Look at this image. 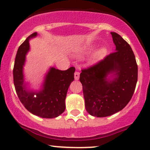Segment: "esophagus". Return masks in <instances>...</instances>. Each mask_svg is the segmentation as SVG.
Segmentation results:
<instances>
[{
	"instance_id": "34e87169",
	"label": "esophagus",
	"mask_w": 150,
	"mask_h": 150,
	"mask_svg": "<svg viewBox=\"0 0 150 150\" xmlns=\"http://www.w3.org/2000/svg\"><path fill=\"white\" fill-rule=\"evenodd\" d=\"M74 75H75V80H79V78H80V73L77 71H75V74H74Z\"/></svg>"
}]
</instances>
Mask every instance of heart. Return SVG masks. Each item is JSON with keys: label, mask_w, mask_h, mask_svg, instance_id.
I'll return each mask as SVG.
<instances>
[{"label": "heart", "mask_w": 150, "mask_h": 150, "mask_svg": "<svg viewBox=\"0 0 150 150\" xmlns=\"http://www.w3.org/2000/svg\"><path fill=\"white\" fill-rule=\"evenodd\" d=\"M93 50V47H85L82 48L77 53V56H81V55L87 54V53H90ZM106 53H107V50L106 48H101L98 51L93 55L92 58L90 59L91 63H95V62L100 61V60L104 58L106 56Z\"/></svg>", "instance_id": "heart-1"}]
</instances>
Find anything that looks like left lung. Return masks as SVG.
Listing matches in <instances>:
<instances>
[{
    "label": "left lung",
    "instance_id": "obj_1",
    "mask_svg": "<svg viewBox=\"0 0 150 150\" xmlns=\"http://www.w3.org/2000/svg\"><path fill=\"white\" fill-rule=\"evenodd\" d=\"M115 52L87 69L82 70L85 108L95 117L121 111L128 104L137 81V65L130 46L116 32H111Z\"/></svg>",
    "mask_w": 150,
    "mask_h": 150
}]
</instances>
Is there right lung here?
Instances as JSON below:
<instances>
[{
    "label": "right lung",
    "mask_w": 150,
    "mask_h": 150,
    "mask_svg": "<svg viewBox=\"0 0 150 150\" xmlns=\"http://www.w3.org/2000/svg\"><path fill=\"white\" fill-rule=\"evenodd\" d=\"M37 36V32L31 34L18 50L13 68L15 88L19 99L30 113L44 118H56L65 109L67 92L74 80L75 68L71 67L66 70H60L53 67L50 68L40 90L27 89L24 78L23 66L26 55L30 50L29 41Z\"/></svg>",
    "instance_id": "right-lung-1"
}]
</instances>
